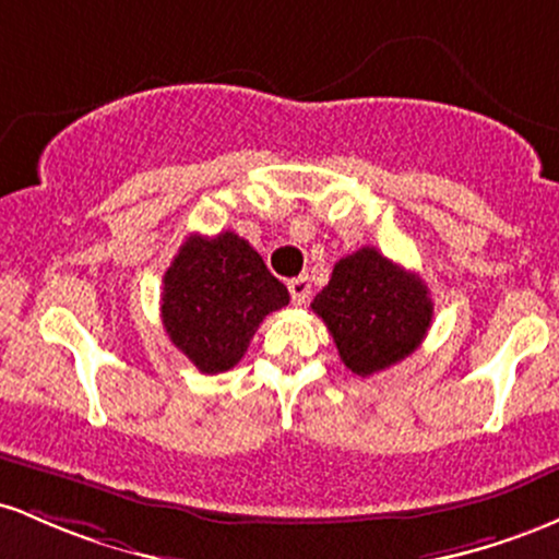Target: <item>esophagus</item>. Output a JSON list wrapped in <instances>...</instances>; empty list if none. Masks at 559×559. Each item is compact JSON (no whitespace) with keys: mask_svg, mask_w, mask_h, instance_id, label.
Here are the masks:
<instances>
[{"mask_svg":"<svg viewBox=\"0 0 559 559\" xmlns=\"http://www.w3.org/2000/svg\"><path fill=\"white\" fill-rule=\"evenodd\" d=\"M287 290H290L293 304L306 306V300H309V296H311V282H309V277H296L290 285H287Z\"/></svg>","mask_w":559,"mask_h":559,"instance_id":"1","label":"esophagus"}]
</instances>
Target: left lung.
I'll use <instances>...</instances> for the list:
<instances>
[{
	"mask_svg": "<svg viewBox=\"0 0 559 559\" xmlns=\"http://www.w3.org/2000/svg\"><path fill=\"white\" fill-rule=\"evenodd\" d=\"M311 309L328 324L343 364L361 378L406 359L432 322L428 285L374 248L337 261Z\"/></svg>",
	"mask_w": 559,
	"mask_h": 559,
	"instance_id": "1",
	"label": "left lung"
}]
</instances>
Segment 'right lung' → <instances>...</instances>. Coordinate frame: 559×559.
<instances>
[{
	"label": "right lung",
	"mask_w": 559,
	"mask_h": 559,
	"mask_svg": "<svg viewBox=\"0 0 559 559\" xmlns=\"http://www.w3.org/2000/svg\"><path fill=\"white\" fill-rule=\"evenodd\" d=\"M290 304L287 287L235 231L187 237L160 293L168 337L203 374L227 372L272 311Z\"/></svg>",
	"instance_id": "add662e5"
}]
</instances>
